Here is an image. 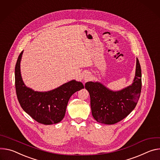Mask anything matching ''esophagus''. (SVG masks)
Listing matches in <instances>:
<instances>
[{
  "mask_svg": "<svg viewBox=\"0 0 160 160\" xmlns=\"http://www.w3.org/2000/svg\"><path fill=\"white\" fill-rule=\"evenodd\" d=\"M90 79V76H89V74H86L85 75V76L84 77V81H87V80H88V79Z\"/></svg>",
  "mask_w": 160,
  "mask_h": 160,
  "instance_id": "34e87169",
  "label": "esophagus"
}]
</instances>
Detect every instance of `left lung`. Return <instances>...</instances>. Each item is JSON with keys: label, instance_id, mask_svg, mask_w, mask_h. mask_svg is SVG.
I'll return each instance as SVG.
<instances>
[{"label": "left lung", "instance_id": "obj_1", "mask_svg": "<svg viewBox=\"0 0 160 160\" xmlns=\"http://www.w3.org/2000/svg\"><path fill=\"white\" fill-rule=\"evenodd\" d=\"M142 74L137 58L133 83L119 91H112L98 82H87L85 88L90 95L92 113L100 123L113 125L125 118L135 108L142 88Z\"/></svg>", "mask_w": 160, "mask_h": 160}]
</instances>
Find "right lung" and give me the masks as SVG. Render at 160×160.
Instances as JSON below:
<instances>
[{"label": "right lung", "mask_w": 160, "mask_h": 160, "mask_svg": "<svg viewBox=\"0 0 160 160\" xmlns=\"http://www.w3.org/2000/svg\"><path fill=\"white\" fill-rule=\"evenodd\" d=\"M23 52L18 58L15 66V88L21 107L34 120L43 125L60 122L65 114L70 97L84 88L82 83L72 80L51 91L35 92L27 87L22 80L20 62Z\"/></svg>", "instance_id": "right-lung-1"}]
</instances>
